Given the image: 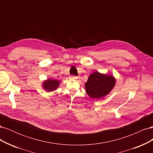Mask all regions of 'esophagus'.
I'll return each mask as SVG.
<instances>
[{"instance_id": "34e87169", "label": "esophagus", "mask_w": 153, "mask_h": 153, "mask_svg": "<svg viewBox=\"0 0 153 153\" xmlns=\"http://www.w3.org/2000/svg\"><path fill=\"white\" fill-rule=\"evenodd\" d=\"M71 78H72V79H75V80H76V79H77V78H78V77L76 76H71Z\"/></svg>"}]
</instances>
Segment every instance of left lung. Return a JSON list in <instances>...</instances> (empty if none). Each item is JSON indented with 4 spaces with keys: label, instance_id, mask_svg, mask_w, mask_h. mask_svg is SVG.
<instances>
[{
    "label": "left lung",
    "instance_id": "left-lung-1",
    "mask_svg": "<svg viewBox=\"0 0 153 153\" xmlns=\"http://www.w3.org/2000/svg\"><path fill=\"white\" fill-rule=\"evenodd\" d=\"M115 80L112 76H107L98 71L89 76L85 84L87 94L92 98H100L108 94L113 89Z\"/></svg>",
    "mask_w": 153,
    "mask_h": 153
}]
</instances>
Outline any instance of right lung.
I'll list each match as a JSON object with an SVG mask.
<instances>
[{
  "instance_id": "right-lung-1",
  "label": "right lung",
  "mask_w": 153,
  "mask_h": 153,
  "mask_svg": "<svg viewBox=\"0 0 153 153\" xmlns=\"http://www.w3.org/2000/svg\"><path fill=\"white\" fill-rule=\"evenodd\" d=\"M59 82H59L57 80H53L49 79L44 83L43 87H44L45 90H47L48 91H54L58 87Z\"/></svg>"
}]
</instances>
